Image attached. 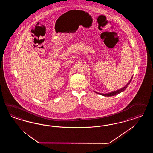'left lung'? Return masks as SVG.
Here are the masks:
<instances>
[{
  "mask_svg": "<svg viewBox=\"0 0 153 153\" xmlns=\"http://www.w3.org/2000/svg\"><path fill=\"white\" fill-rule=\"evenodd\" d=\"M132 77H132V78H131V79H130V82L126 85V86H125L124 88H121V89L118 90H117V91H114V92H111V93H108V94H100V93H97L99 94L102 95H103V96H105V97H111V96H114V95H117V94H118L119 93H121V92H122V91H123L125 90L126 88H127L128 87V86L129 85V84H130V82H131V81H132Z\"/></svg>",
  "mask_w": 153,
  "mask_h": 153,
  "instance_id": "8db88e82",
  "label": "left lung"
}]
</instances>
